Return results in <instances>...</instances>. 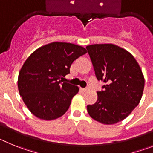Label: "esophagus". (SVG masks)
<instances>
[{
  "label": "esophagus",
  "instance_id": "obj_1",
  "mask_svg": "<svg viewBox=\"0 0 153 153\" xmlns=\"http://www.w3.org/2000/svg\"><path fill=\"white\" fill-rule=\"evenodd\" d=\"M83 91L84 92H87V91H89V90H90V88H89V87H86V88H85V89H83Z\"/></svg>",
  "mask_w": 153,
  "mask_h": 153
}]
</instances>
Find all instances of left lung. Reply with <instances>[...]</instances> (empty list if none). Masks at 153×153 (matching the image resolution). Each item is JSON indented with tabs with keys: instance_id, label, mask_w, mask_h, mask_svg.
Segmentation results:
<instances>
[{
	"instance_id": "1",
	"label": "left lung",
	"mask_w": 153,
	"mask_h": 153,
	"mask_svg": "<svg viewBox=\"0 0 153 153\" xmlns=\"http://www.w3.org/2000/svg\"><path fill=\"white\" fill-rule=\"evenodd\" d=\"M98 80L106 84L97 92V100L87 106V112L102 124L117 123L137 106L143 96L145 79L134 56L112 44L86 47Z\"/></svg>"
}]
</instances>
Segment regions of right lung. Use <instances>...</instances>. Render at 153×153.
I'll list each match as a JSON object with an SVG mask.
<instances>
[{"label":"right lung","instance_id":"1","mask_svg":"<svg viewBox=\"0 0 153 153\" xmlns=\"http://www.w3.org/2000/svg\"><path fill=\"white\" fill-rule=\"evenodd\" d=\"M86 53L84 47L65 42L42 46L30 55L18 75V90L31 113L44 120L63 116L77 86L63 82L73 62Z\"/></svg>","mask_w":153,"mask_h":153}]
</instances>
